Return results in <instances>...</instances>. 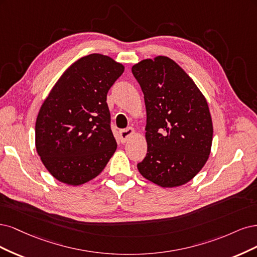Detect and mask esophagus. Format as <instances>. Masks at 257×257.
Returning a JSON list of instances; mask_svg holds the SVG:
<instances>
[{"instance_id": "1", "label": "esophagus", "mask_w": 257, "mask_h": 257, "mask_svg": "<svg viewBox=\"0 0 257 257\" xmlns=\"http://www.w3.org/2000/svg\"><path fill=\"white\" fill-rule=\"evenodd\" d=\"M135 135V129L134 128H126L119 131V140L121 143H126L128 139Z\"/></svg>"}]
</instances>
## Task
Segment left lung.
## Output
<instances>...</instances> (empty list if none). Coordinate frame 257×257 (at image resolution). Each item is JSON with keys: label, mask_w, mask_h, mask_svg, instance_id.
Instances as JSON below:
<instances>
[{"label": "left lung", "mask_w": 257, "mask_h": 257, "mask_svg": "<svg viewBox=\"0 0 257 257\" xmlns=\"http://www.w3.org/2000/svg\"><path fill=\"white\" fill-rule=\"evenodd\" d=\"M144 94L147 154L138 170L163 188L185 185L202 170L211 150L208 103L187 72L168 56L132 66Z\"/></svg>", "instance_id": "8db88e82"}]
</instances>
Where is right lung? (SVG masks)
Segmentation results:
<instances>
[{
	"label": "right lung",
	"instance_id": "add662e5",
	"mask_svg": "<svg viewBox=\"0 0 257 257\" xmlns=\"http://www.w3.org/2000/svg\"><path fill=\"white\" fill-rule=\"evenodd\" d=\"M123 69L106 55L81 57L62 74L41 105L36 151L59 181L70 186L87 183L116 151L106 94Z\"/></svg>",
	"mask_w": 257,
	"mask_h": 257
}]
</instances>
